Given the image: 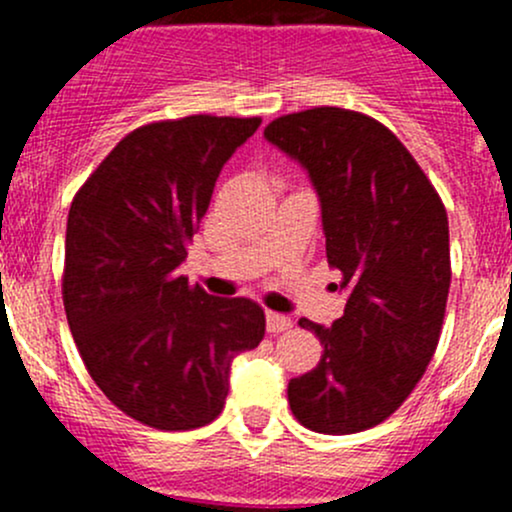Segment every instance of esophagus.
Here are the masks:
<instances>
[{"label": "esophagus", "mask_w": 512, "mask_h": 512, "mask_svg": "<svg viewBox=\"0 0 512 512\" xmlns=\"http://www.w3.org/2000/svg\"><path fill=\"white\" fill-rule=\"evenodd\" d=\"M292 329V319L285 317V314H277V312H267V332L272 334H280Z\"/></svg>", "instance_id": "obj_1"}]
</instances>
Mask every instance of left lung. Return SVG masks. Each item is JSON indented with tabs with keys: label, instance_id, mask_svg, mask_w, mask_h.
<instances>
[{
	"label": "left lung",
	"instance_id": "8db88e82",
	"mask_svg": "<svg viewBox=\"0 0 512 512\" xmlns=\"http://www.w3.org/2000/svg\"><path fill=\"white\" fill-rule=\"evenodd\" d=\"M265 138L307 170L329 267L349 292L332 327L299 319L324 354L289 381V409L309 431H366L404 404L436 352L451 287L446 208L404 143L364 113H289Z\"/></svg>",
	"mask_w": 512,
	"mask_h": 512
}]
</instances>
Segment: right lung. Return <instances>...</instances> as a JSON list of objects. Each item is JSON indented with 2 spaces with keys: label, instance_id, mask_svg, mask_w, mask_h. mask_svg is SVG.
I'll return each instance as SVG.
<instances>
[{
  "label": "right lung",
  "instance_id": "obj_1",
  "mask_svg": "<svg viewBox=\"0 0 512 512\" xmlns=\"http://www.w3.org/2000/svg\"><path fill=\"white\" fill-rule=\"evenodd\" d=\"M260 118L188 116L128 133L81 185L66 223L64 309L98 389L126 416L190 431L220 416L230 366L265 312L180 275L215 180Z\"/></svg>",
  "mask_w": 512,
  "mask_h": 512
}]
</instances>
